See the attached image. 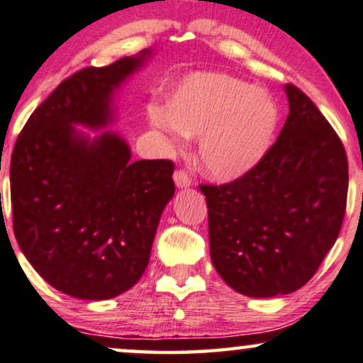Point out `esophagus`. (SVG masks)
Returning <instances> with one entry per match:
<instances>
[{
  "instance_id": "esophagus-1",
  "label": "esophagus",
  "mask_w": 363,
  "mask_h": 363,
  "mask_svg": "<svg viewBox=\"0 0 363 363\" xmlns=\"http://www.w3.org/2000/svg\"><path fill=\"white\" fill-rule=\"evenodd\" d=\"M174 182H176L179 189H186V187L191 186V177L187 176L186 171H177L174 174Z\"/></svg>"
}]
</instances>
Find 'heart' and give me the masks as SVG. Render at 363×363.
<instances>
[{"label": "heart", "mask_w": 363, "mask_h": 363, "mask_svg": "<svg viewBox=\"0 0 363 363\" xmlns=\"http://www.w3.org/2000/svg\"><path fill=\"white\" fill-rule=\"evenodd\" d=\"M152 125L174 147L182 135L199 137L197 160L218 181L250 174L272 149L279 107L272 95L236 77L197 73L176 86L164 110H152Z\"/></svg>", "instance_id": "obj_1"}]
</instances>
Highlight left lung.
I'll return each instance as SVG.
<instances>
[{"instance_id": "1", "label": "left lung", "mask_w": 363, "mask_h": 363, "mask_svg": "<svg viewBox=\"0 0 363 363\" xmlns=\"http://www.w3.org/2000/svg\"><path fill=\"white\" fill-rule=\"evenodd\" d=\"M286 122L245 177L201 186L216 272L246 296L300 290L337 241L347 204L345 149L318 107L286 85Z\"/></svg>"}]
</instances>
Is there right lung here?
Returning <instances> with one entry per match:
<instances>
[{
	"instance_id": "1",
	"label": "right lung",
	"mask_w": 363,
	"mask_h": 363,
	"mask_svg": "<svg viewBox=\"0 0 363 363\" xmlns=\"http://www.w3.org/2000/svg\"><path fill=\"white\" fill-rule=\"evenodd\" d=\"M154 48L62 82L31 113L11 154L13 231L45 281L80 300L130 290L149 264L174 197L171 160H130L116 99ZM99 131L90 135L79 129Z\"/></svg>"
}]
</instances>
